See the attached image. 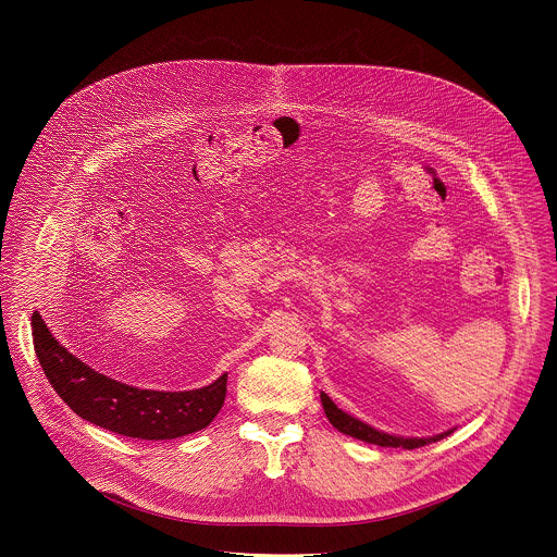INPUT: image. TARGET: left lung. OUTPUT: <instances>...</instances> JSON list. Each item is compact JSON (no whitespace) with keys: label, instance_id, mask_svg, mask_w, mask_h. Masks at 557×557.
Listing matches in <instances>:
<instances>
[{"label":"left lung","instance_id":"obj_1","mask_svg":"<svg viewBox=\"0 0 557 557\" xmlns=\"http://www.w3.org/2000/svg\"><path fill=\"white\" fill-rule=\"evenodd\" d=\"M321 405H323V411L327 416V420L332 422V426H336L341 433L345 435H351L356 440H362L367 444H377V446H384V448H407V450H413V448H420L424 444H431V442H437V440H444L448 433H442V435H435V437H397V435H388V433H382L364 422H360L358 418H351L349 413L341 411L332 398L321 393Z\"/></svg>","mask_w":557,"mask_h":557}]
</instances>
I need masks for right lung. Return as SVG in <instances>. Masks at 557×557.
Here are the masks:
<instances>
[{"label":"right lung","instance_id":"add662e5","mask_svg":"<svg viewBox=\"0 0 557 557\" xmlns=\"http://www.w3.org/2000/svg\"><path fill=\"white\" fill-rule=\"evenodd\" d=\"M34 347L53 391L83 420L126 437L173 440L206 429L221 411L227 375L214 384L186 391H141L104 377L69 354L38 313L32 315Z\"/></svg>","mask_w":557,"mask_h":557}]
</instances>
